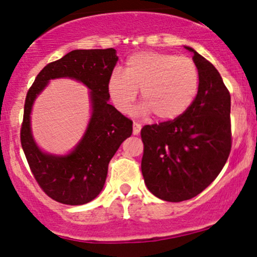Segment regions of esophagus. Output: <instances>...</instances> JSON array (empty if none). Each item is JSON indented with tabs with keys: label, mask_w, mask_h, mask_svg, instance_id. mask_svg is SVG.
I'll return each mask as SVG.
<instances>
[{
	"label": "esophagus",
	"mask_w": 257,
	"mask_h": 257,
	"mask_svg": "<svg viewBox=\"0 0 257 257\" xmlns=\"http://www.w3.org/2000/svg\"><path fill=\"white\" fill-rule=\"evenodd\" d=\"M140 131H141V125L139 124V123L134 122V124H133V134L138 135L139 133H140Z\"/></svg>",
	"instance_id": "esophagus-1"
}]
</instances>
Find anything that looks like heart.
I'll return each mask as SVG.
<instances>
[{
  "label": "heart",
  "mask_w": 257,
  "mask_h": 257,
  "mask_svg": "<svg viewBox=\"0 0 257 257\" xmlns=\"http://www.w3.org/2000/svg\"><path fill=\"white\" fill-rule=\"evenodd\" d=\"M113 105L131 108L138 90L141 110L156 118L172 120L188 110L199 89V71L191 58L158 52H140L126 59L124 72L111 73L107 84Z\"/></svg>",
  "instance_id": "b5f03b06"
}]
</instances>
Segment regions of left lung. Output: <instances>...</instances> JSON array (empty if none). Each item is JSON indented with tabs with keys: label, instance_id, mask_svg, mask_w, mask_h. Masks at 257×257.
I'll return each mask as SVG.
<instances>
[{
	"label": "left lung",
	"instance_id": "left-lung-1",
	"mask_svg": "<svg viewBox=\"0 0 257 257\" xmlns=\"http://www.w3.org/2000/svg\"><path fill=\"white\" fill-rule=\"evenodd\" d=\"M199 89L178 118L141 129V172L150 192L167 202L196 197L216 179L232 147L231 95L219 71L192 48Z\"/></svg>",
	"mask_w": 257,
	"mask_h": 257
}]
</instances>
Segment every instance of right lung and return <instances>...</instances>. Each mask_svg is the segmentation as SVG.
Here are the masks:
<instances>
[{
	"label": "right lung",
	"mask_w": 257,
	"mask_h": 257,
	"mask_svg": "<svg viewBox=\"0 0 257 257\" xmlns=\"http://www.w3.org/2000/svg\"><path fill=\"white\" fill-rule=\"evenodd\" d=\"M117 60L113 48L76 49L47 64L26 94L20 129L22 147L38 186L59 203L81 205L95 198L104 187L111 158L120 144L132 135V120L108 104L107 84ZM59 77L75 78L87 85L93 106L84 139L64 158L41 153L30 129V112L37 94L49 79Z\"/></svg>",
	"instance_id": "add662e5"
}]
</instances>
